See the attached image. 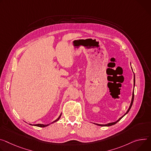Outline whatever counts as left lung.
<instances>
[{"mask_svg": "<svg viewBox=\"0 0 151 151\" xmlns=\"http://www.w3.org/2000/svg\"><path fill=\"white\" fill-rule=\"evenodd\" d=\"M134 85L135 86V75L134 76ZM134 98V91H133V93H132V98L131 105H130V106H129V108H128V111H127V113H126L124 115H123V116H122L120 118H119V119L117 120L116 122H112V123H108V124H106V125H101V124H96V125H99V126H101V127H109V126H111V125H113L116 124V123H117L123 116H124L125 115H126V114L129 112V111L130 110V109H131V106H132V104H133Z\"/></svg>", "mask_w": 151, "mask_h": 151, "instance_id": "1", "label": "left lung"}]
</instances>
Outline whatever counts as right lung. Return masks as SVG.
<instances>
[{"instance_id": "right-lung-1", "label": "right lung", "mask_w": 151, "mask_h": 151, "mask_svg": "<svg viewBox=\"0 0 151 151\" xmlns=\"http://www.w3.org/2000/svg\"><path fill=\"white\" fill-rule=\"evenodd\" d=\"M61 114H60V116L58 117V118L57 119V120H55V121H53L52 123H53V122H57V121H58L59 119H60V118L61 117ZM35 126H37V127H47V126H48L49 125H43V124H36V125H34Z\"/></svg>"}]
</instances>
